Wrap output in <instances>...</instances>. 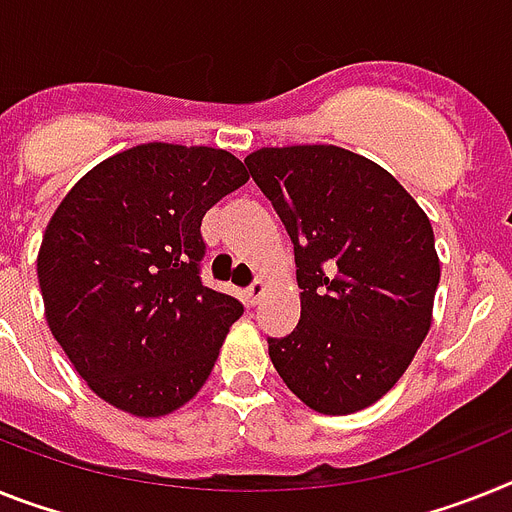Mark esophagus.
I'll use <instances>...</instances> for the list:
<instances>
[{
    "label": "esophagus",
    "mask_w": 512,
    "mask_h": 512,
    "mask_svg": "<svg viewBox=\"0 0 512 512\" xmlns=\"http://www.w3.org/2000/svg\"><path fill=\"white\" fill-rule=\"evenodd\" d=\"M263 294H265V283L263 281H255L252 286H247V291H244V296H247V302L252 304V307H255L260 299H263Z\"/></svg>",
    "instance_id": "34e87169"
}]
</instances>
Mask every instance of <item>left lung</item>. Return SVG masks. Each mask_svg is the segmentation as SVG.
Returning <instances> with one entry per match:
<instances>
[{
	"instance_id": "left-lung-1",
	"label": "left lung",
	"mask_w": 512,
	"mask_h": 512,
	"mask_svg": "<svg viewBox=\"0 0 512 512\" xmlns=\"http://www.w3.org/2000/svg\"><path fill=\"white\" fill-rule=\"evenodd\" d=\"M294 242L302 317L270 362L320 414H354L393 388L432 325L440 260L427 213L393 174L336 145L244 158Z\"/></svg>"
}]
</instances>
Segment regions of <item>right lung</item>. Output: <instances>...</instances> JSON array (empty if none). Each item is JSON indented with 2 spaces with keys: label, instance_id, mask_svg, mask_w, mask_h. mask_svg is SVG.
Segmentation results:
<instances>
[{
  "label": "right lung",
  "instance_id": "obj_1",
  "mask_svg": "<svg viewBox=\"0 0 512 512\" xmlns=\"http://www.w3.org/2000/svg\"><path fill=\"white\" fill-rule=\"evenodd\" d=\"M247 179L221 148L145 143L59 203L38 283L51 333L98 398L148 419L203 388L244 307L200 278V223Z\"/></svg>",
  "mask_w": 512,
  "mask_h": 512
}]
</instances>
